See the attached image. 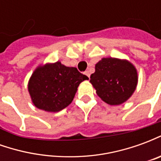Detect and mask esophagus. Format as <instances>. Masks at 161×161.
I'll return each mask as SVG.
<instances>
[{"mask_svg":"<svg viewBox=\"0 0 161 161\" xmlns=\"http://www.w3.org/2000/svg\"><path fill=\"white\" fill-rule=\"evenodd\" d=\"M84 74H85V75H86V76H87V77L90 78L91 73H90V71H89V70H86V71H84Z\"/></svg>","mask_w":161,"mask_h":161,"instance_id":"obj_1","label":"esophagus"}]
</instances>
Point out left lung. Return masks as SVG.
<instances>
[{
    "mask_svg": "<svg viewBox=\"0 0 161 161\" xmlns=\"http://www.w3.org/2000/svg\"><path fill=\"white\" fill-rule=\"evenodd\" d=\"M91 82L102 100L109 105L123 103L135 92L138 75L128 60L103 58L95 66Z\"/></svg>",
    "mask_w": 161,
    "mask_h": 161,
    "instance_id": "8db88e82",
    "label": "left lung"
}]
</instances>
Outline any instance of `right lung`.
<instances>
[{
    "label": "right lung",
    "instance_id": "add662e5",
    "mask_svg": "<svg viewBox=\"0 0 161 161\" xmlns=\"http://www.w3.org/2000/svg\"><path fill=\"white\" fill-rule=\"evenodd\" d=\"M89 77L60 62L46 64L33 71L28 82L33 103L47 112H58L70 104L78 85Z\"/></svg>",
    "mask_w": 161,
    "mask_h": 161
}]
</instances>
